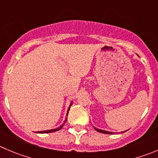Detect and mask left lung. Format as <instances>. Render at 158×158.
Here are the masks:
<instances>
[{
	"instance_id": "1",
	"label": "left lung",
	"mask_w": 158,
	"mask_h": 158,
	"mask_svg": "<svg viewBox=\"0 0 158 158\" xmlns=\"http://www.w3.org/2000/svg\"><path fill=\"white\" fill-rule=\"evenodd\" d=\"M94 128H95V130H96V131H98V132H99V133H102V134H114V133H113V132H109V131H102V130H99V129H97V128H96V127H94ZM126 131H123V132H121V133L123 134V133L126 132Z\"/></svg>"
}]
</instances>
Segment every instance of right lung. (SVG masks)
Returning <instances> with one entry per match:
<instances>
[{
	"instance_id": "right-lung-1",
	"label": "right lung",
	"mask_w": 158,
	"mask_h": 158,
	"mask_svg": "<svg viewBox=\"0 0 158 158\" xmlns=\"http://www.w3.org/2000/svg\"><path fill=\"white\" fill-rule=\"evenodd\" d=\"M72 105V104H71ZM71 105H70V106H71ZM70 106H69V110H68V113H67V115H68V113H69V109H70ZM67 121V119H65V122H64V123L62 125V126H60L59 127V128H56V129H52V130H49V131H38V132L37 133H40V134H46V133H52V132H55V131H59V130L60 129H62V127H63V125L65 124V122Z\"/></svg>"
}]
</instances>
